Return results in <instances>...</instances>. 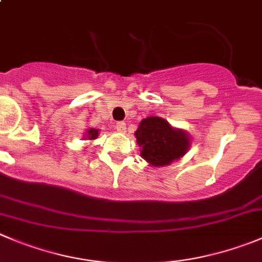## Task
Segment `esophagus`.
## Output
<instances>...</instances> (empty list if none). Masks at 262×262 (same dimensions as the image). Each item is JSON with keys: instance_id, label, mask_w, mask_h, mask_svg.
<instances>
[{"instance_id": "esophagus-1", "label": "esophagus", "mask_w": 262, "mask_h": 262, "mask_svg": "<svg viewBox=\"0 0 262 262\" xmlns=\"http://www.w3.org/2000/svg\"><path fill=\"white\" fill-rule=\"evenodd\" d=\"M116 129L118 133H124V131H126V123H124V122H117Z\"/></svg>"}]
</instances>
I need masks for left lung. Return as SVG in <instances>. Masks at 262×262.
Returning <instances> with one entry per match:
<instances>
[{"instance_id": "8db88e82", "label": "left lung", "mask_w": 262, "mask_h": 262, "mask_svg": "<svg viewBox=\"0 0 262 262\" xmlns=\"http://www.w3.org/2000/svg\"><path fill=\"white\" fill-rule=\"evenodd\" d=\"M140 154L151 166H167L186 153L190 146L188 135L159 117L143 119L135 133Z\"/></svg>"}]
</instances>
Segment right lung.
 Segmentation results:
<instances>
[{
  "label": "right lung",
  "mask_w": 262,
  "mask_h": 262,
  "mask_svg": "<svg viewBox=\"0 0 262 262\" xmlns=\"http://www.w3.org/2000/svg\"><path fill=\"white\" fill-rule=\"evenodd\" d=\"M99 135V131L96 128H90L89 133H87V138L90 139V140H94V139L98 138Z\"/></svg>",
  "instance_id": "1"
}]
</instances>
